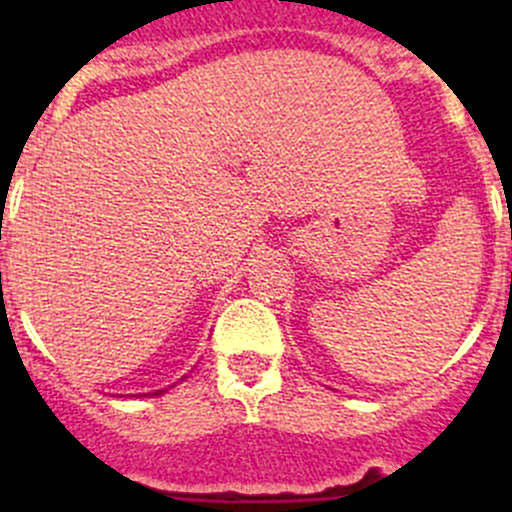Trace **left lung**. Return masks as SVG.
Listing matches in <instances>:
<instances>
[{
    "mask_svg": "<svg viewBox=\"0 0 512 512\" xmlns=\"http://www.w3.org/2000/svg\"><path fill=\"white\" fill-rule=\"evenodd\" d=\"M510 235H512V230H510Z\"/></svg>",
    "mask_w": 512,
    "mask_h": 512,
    "instance_id": "8db88e82",
    "label": "left lung"
}]
</instances>
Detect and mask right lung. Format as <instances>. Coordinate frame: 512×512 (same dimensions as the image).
Segmentation results:
<instances>
[{"label":"right lung","instance_id":"1","mask_svg":"<svg viewBox=\"0 0 512 512\" xmlns=\"http://www.w3.org/2000/svg\"><path fill=\"white\" fill-rule=\"evenodd\" d=\"M160 394H163V391H156V394H153V396H160Z\"/></svg>","mask_w":512,"mask_h":512}]
</instances>
